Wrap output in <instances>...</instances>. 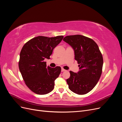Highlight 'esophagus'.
I'll return each mask as SVG.
<instances>
[{
  "mask_svg": "<svg viewBox=\"0 0 122 122\" xmlns=\"http://www.w3.org/2000/svg\"><path fill=\"white\" fill-rule=\"evenodd\" d=\"M61 71V72H64V71H66V70H65V69H63V68H62Z\"/></svg>",
  "mask_w": 122,
  "mask_h": 122,
  "instance_id": "1",
  "label": "esophagus"
}]
</instances>
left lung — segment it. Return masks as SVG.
<instances>
[{
  "label": "left lung",
  "mask_w": 122,
  "mask_h": 122,
  "mask_svg": "<svg viewBox=\"0 0 122 122\" xmlns=\"http://www.w3.org/2000/svg\"><path fill=\"white\" fill-rule=\"evenodd\" d=\"M64 41L74 51L75 60L79 65L77 73L70 71L67 79L69 89L78 95L88 93L97 84L101 75L103 64L102 54L94 40L82 35L66 36Z\"/></svg>",
  "instance_id": "8db88e82"
}]
</instances>
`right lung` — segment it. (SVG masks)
Returning <instances> with one entry per match:
<instances>
[{
  "mask_svg": "<svg viewBox=\"0 0 122 122\" xmlns=\"http://www.w3.org/2000/svg\"><path fill=\"white\" fill-rule=\"evenodd\" d=\"M64 36L48 38L38 36L26 43L20 54L19 68L26 85L38 95L52 91L54 81L60 75V67H47L45 58L50 59L53 50L60 44Z\"/></svg>",
  "mask_w": 122,
  "mask_h": 122,
  "instance_id": "1",
  "label": "right lung"
}]
</instances>
